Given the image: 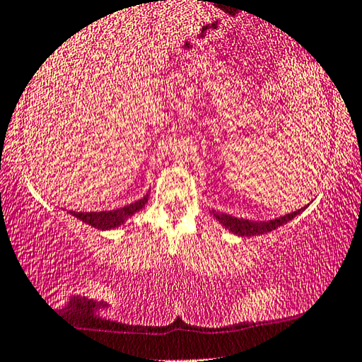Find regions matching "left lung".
<instances>
[{"instance_id": "obj_1", "label": "left lung", "mask_w": 362, "mask_h": 362, "mask_svg": "<svg viewBox=\"0 0 362 362\" xmlns=\"http://www.w3.org/2000/svg\"><path fill=\"white\" fill-rule=\"evenodd\" d=\"M302 210H297V211H292L288 213V215L281 216V218H276V220H271V221H249V220H243V218H236V216H231V215H225V213H215L213 211V215L218 221L221 223L223 226L226 228V230H230L231 233L238 234V236H256V234H264V233H269L272 230H276V228L285 225V223L293 220L295 215H298V213Z\"/></svg>"}]
</instances>
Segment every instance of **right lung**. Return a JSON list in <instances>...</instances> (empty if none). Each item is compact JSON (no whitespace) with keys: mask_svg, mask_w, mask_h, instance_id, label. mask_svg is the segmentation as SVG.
<instances>
[{"mask_svg":"<svg viewBox=\"0 0 362 362\" xmlns=\"http://www.w3.org/2000/svg\"><path fill=\"white\" fill-rule=\"evenodd\" d=\"M147 203V195L141 200H137L131 205H126L123 208H118V210H111V211H88V213H81V211H70V215H74L77 220L86 223V225L98 228V230H113V228H118L123 225V223L128 220L129 216L134 215L136 211H139L142 206Z\"/></svg>","mask_w":362,"mask_h":362,"instance_id":"right-lung-1","label":"right lung"}]
</instances>
